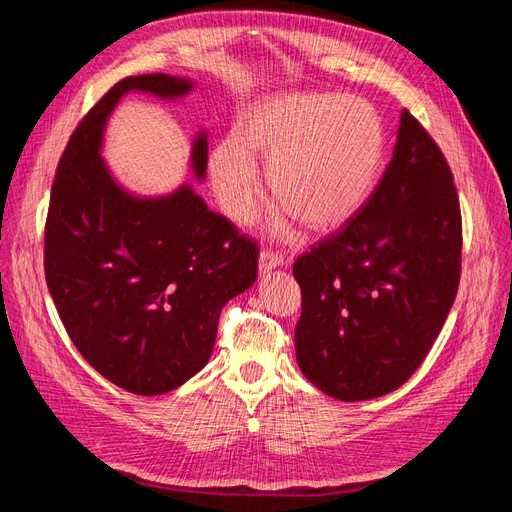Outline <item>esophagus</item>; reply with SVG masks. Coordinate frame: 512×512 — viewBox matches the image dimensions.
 I'll use <instances>...</instances> for the list:
<instances>
[{"instance_id":"34e87169","label":"esophagus","mask_w":512,"mask_h":512,"mask_svg":"<svg viewBox=\"0 0 512 512\" xmlns=\"http://www.w3.org/2000/svg\"><path fill=\"white\" fill-rule=\"evenodd\" d=\"M284 265V256L277 254L273 250H262L258 256V269L260 273H269L275 267H282Z\"/></svg>"}]
</instances>
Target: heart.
<instances>
[{"mask_svg": "<svg viewBox=\"0 0 512 512\" xmlns=\"http://www.w3.org/2000/svg\"><path fill=\"white\" fill-rule=\"evenodd\" d=\"M384 151V123L363 98L301 91L258 102L239 136L215 145L209 170L224 213L243 224L260 198V168L269 162V190L282 207L273 228L286 235L288 215L314 230L350 220L374 188Z\"/></svg>", "mask_w": 512, "mask_h": 512, "instance_id": "b5f03b06", "label": "heart"}]
</instances>
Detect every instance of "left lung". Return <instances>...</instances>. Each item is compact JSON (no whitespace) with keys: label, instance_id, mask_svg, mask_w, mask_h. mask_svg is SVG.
I'll return each mask as SVG.
<instances>
[{"label":"left lung","instance_id":"left-lung-1","mask_svg":"<svg viewBox=\"0 0 512 512\" xmlns=\"http://www.w3.org/2000/svg\"><path fill=\"white\" fill-rule=\"evenodd\" d=\"M461 209L451 166L401 111L393 160L335 235L294 260V348L322 393L365 401L399 389L425 361L457 297Z\"/></svg>","mask_w":512,"mask_h":512}]
</instances>
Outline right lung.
<instances>
[{
	"instance_id": "right-lung-1",
	"label": "right lung",
	"mask_w": 512,
	"mask_h": 512,
	"mask_svg": "<svg viewBox=\"0 0 512 512\" xmlns=\"http://www.w3.org/2000/svg\"><path fill=\"white\" fill-rule=\"evenodd\" d=\"M192 83L141 74L113 85L72 132L44 226V275L83 359L134 395H162L209 361L222 307L250 288L258 243L183 185L164 198L123 192L100 158L106 117L128 91L160 98ZM207 173V138L192 149Z\"/></svg>"
}]
</instances>
